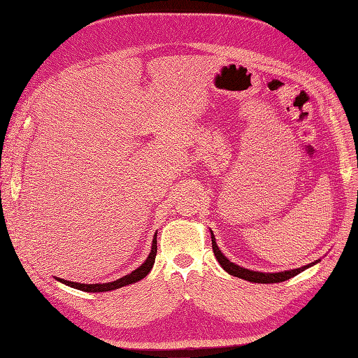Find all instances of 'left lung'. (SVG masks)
Returning <instances> with one entry per match:
<instances>
[{
	"label": "left lung",
	"instance_id": "left-lung-1",
	"mask_svg": "<svg viewBox=\"0 0 358 358\" xmlns=\"http://www.w3.org/2000/svg\"><path fill=\"white\" fill-rule=\"evenodd\" d=\"M210 236H212V248H213V254L216 257V259H218V263L221 264V267L225 270L227 273H230L236 278H241V279H245V280H249V282H255V284H276V282H284V280L287 279H291L297 276L299 273H301L303 270H306L312 266H315L317 263H320V259H315V262L310 263V264H306L303 267H299V268H292V270H284V272H276V273H264V272H255V270H251V268H245V267H241L237 266L236 263L230 262L229 258H227L222 252L221 249L218 248V245H216V241H215V236L210 230Z\"/></svg>",
	"mask_w": 358,
	"mask_h": 358
}]
</instances>
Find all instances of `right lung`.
<instances>
[{
	"instance_id": "right-lung-1",
	"label": "right lung",
	"mask_w": 358,
	"mask_h": 358,
	"mask_svg": "<svg viewBox=\"0 0 358 358\" xmlns=\"http://www.w3.org/2000/svg\"><path fill=\"white\" fill-rule=\"evenodd\" d=\"M155 255H157V233L154 234L152 246H150V252H149V255L146 258V262L142 266H140L138 268L133 270L131 273H128V275L119 278L116 280H112V282H104V284H79V282H71V280H66V279H61V278H57V280H59L61 284H66V285H69L71 288L86 291V292L113 291V289H117V288H122V287H127V285H131L134 282H138V280H142L143 278H146L148 273L150 272V268L154 267Z\"/></svg>"
}]
</instances>
